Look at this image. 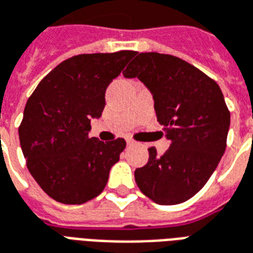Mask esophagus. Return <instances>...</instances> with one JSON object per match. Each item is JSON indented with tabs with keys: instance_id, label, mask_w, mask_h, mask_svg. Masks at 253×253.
I'll return each instance as SVG.
<instances>
[{
	"instance_id": "34e87169",
	"label": "esophagus",
	"mask_w": 253,
	"mask_h": 253,
	"mask_svg": "<svg viewBox=\"0 0 253 253\" xmlns=\"http://www.w3.org/2000/svg\"><path fill=\"white\" fill-rule=\"evenodd\" d=\"M126 144H128V146H136L137 143H136L132 137H126Z\"/></svg>"
}]
</instances>
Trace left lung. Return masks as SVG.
<instances>
[{
    "mask_svg": "<svg viewBox=\"0 0 253 253\" xmlns=\"http://www.w3.org/2000/svg\"><path fill=\"white\" fill-rule=\"evenodd\" d=\"M124 78H137L151 92L157 120L170 147H151L146 166L135 170L137 187L157 204L191 199L204 187L226 148L230 113L219 85L178 57L136 53Z\"/></svg>",
    "mask_w": 253,
    "mask_h": 253,
    "instance_id": "8db88e82",
    "label": "left lung"
}]
</instances>
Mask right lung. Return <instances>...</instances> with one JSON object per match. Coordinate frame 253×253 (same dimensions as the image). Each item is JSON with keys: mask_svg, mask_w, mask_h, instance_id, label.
I'll return each mask as SVG.
<instances>
[{"mask_svg": "<svg viewBox=\"0 0 253 253\" xmlns=\"http://www.w3.org/2000/svg\"><path fill=\"white\" fill-rule=\"evenodd\" d=\"M136 51L79 54L57 65L27 101L19 128L27 168L50 198L83 204L106 187L126 143L88 137L105 92Z\"/></svg>", "mask_w": 253, "mask_h": 253, "instance_id": "obj_1", "label": "right lung"}]
</instances>
